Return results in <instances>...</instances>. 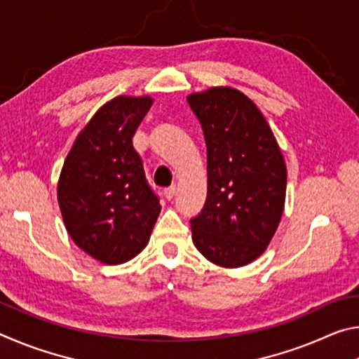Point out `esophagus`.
I'll list each match as a JSON object with an SVG mask.
<instances>
[{"label": "esophagus", "mask_w": 359, "mask_h": 359, "mask_svg": "<svg viewBox=\"0 0 359 359\" xmlns=\"http://www.w3.org/2000/svg\"><path fill=\"white\" fill-rule=\"evenodd\" d=\"M175 191H177V187L172 185L169 188H165V191H163V194H165V198L168 199V201H171V199L175 196Z\"/></svg>", "instance_id": "obj_1"}]
</instances>
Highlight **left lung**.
Here are the masks:
<instances>
[{
    "label": "left lung",
    "mask_w": 359,
    "mask_h": 359,
    "mask_svg": "<svg viewBox=\"0 0 359 359\" xmlns=\"http://www.w3.org/2000/svg\"><path fill=\"white\" fill-rule=\"evenodd\" d=\"M208 147V198L191 218V238L222 267L252 263L280 223L287 166L255 102L236 88L214 87L187 98Z\"/></svg>",
    "instance_id": "8db88e82"
}]
</instances>
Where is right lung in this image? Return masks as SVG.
Wrapping results in <instances>:
<instances>
[{"mask_svg": "<svg viewBox=\"0 0 359 359\" xmlns=\"http://www.w3.org/2000/svg\"><path fill=\"white\" fill-rule=\"evenodd\" d=\"M149 96H117L79 133L58 180V204L71 239L90 257L121 264L144 250L160 215L133 136Z\"/></svg>", "mask_w": 359, "mask_h": 359, "instance_id": "add662e5", "label": "right lung"}]
</instances>
